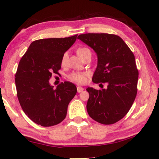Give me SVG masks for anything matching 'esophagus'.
I'll use <instances>...</instances> for the list:
<instances>
[{
  "mask_svg": "<svg viewBox=\"0 0 159 159\" xmlns=\"http://www.w3.org/2000/svg\"><path fill=\"white\" fill-rule=\"evenodd\" d=\"M83 90H84V88L80 87V86H78L77 87V92L78 93H81V92H83Z\"/></svg>",
  "mask_w": 159,
  "mask_h": 159,
  "instance_id": "34e87169",
  "label": "esophagus"
}]
</instances>
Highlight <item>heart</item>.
<instances>
[{
    "label": "heart",
    "instance_id": "obj_1",
    "mask_svg": "<svg viewBox=\"0 0 159 159\" xmlns=\"http://www.w3.org/2000/svg\"><path fill=\"white\" fill-rule=\"evenodd\" d=\"M87 52H90L89 49L85 48H80L77 50V55L79 56L80 58H82ZM67 59H68V54L66 52L64 53L62 57H61V65H65ZM85 76L86 74L85 73H73L69 76L70 79L73 80L74 82L78 83H83L85 82Z\"/></svg>",
    "mask_w": 159,
    "mask_h": 159
}]
</instances>
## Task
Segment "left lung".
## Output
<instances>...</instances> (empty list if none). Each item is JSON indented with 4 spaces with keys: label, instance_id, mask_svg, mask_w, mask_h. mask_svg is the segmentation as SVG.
I'll return each mask as SVG.
<instances>
[{
    "label": "left lung",
    "instance_id": "8db88e82",
    "mask_svg": "<svg viewBox=\"0 0 159 159\" xmlns=\"http://www.w3.org/2000/svg\"><path fill=\"white\" fill-rule=\"evenodd\" d=\"M95 51L98 66L93 76L95 83H107L98 90L88 87L86 108L90 116L102 124L116 123L127 114L136 98L138 70L135 59L121 38L109 34H85L78 36Z\"/></svg>",
    "mask_w": 159,
    "mask_h": 159
}]
</instances>
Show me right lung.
Instances as JSON below:
<instances>
[{
    "label": "right lung",
    "instance_id": "right-lung-1",
    "mask_svg": "<svg viewBox=\"0 0 159 159\" xmlns=\"http://www.w3.org/2000/svg\"><path fill=\"white\" fill-rule=\"evenodd\" d=\"M77 36L32 42L19 63L15 74L17 98L24 112L38 125L49 127L61 123L76 95L77 88L72 83H61L54 89L49 80L61 69V57Z\"/></svg>",
    "mask_w": 159,
    "mask_h": 159
}]
</instances>
